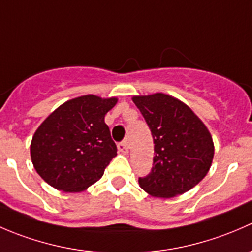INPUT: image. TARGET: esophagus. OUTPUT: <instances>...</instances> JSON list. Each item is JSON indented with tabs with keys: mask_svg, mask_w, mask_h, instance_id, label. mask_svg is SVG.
I'll use <instances>...</instances> for the list:
<instances>
[{
	"mask_svg": "<svg viewBox=\"0 0 252 252\" xmlns=\"http://www.w3.org/2000/svg\"><path fill=\"white\" fill-rule=\"evenodd\" d=\"M118 150L122 152V154L126 155L129 152L128 144H126V142H121V144H118Z\"/></svg>",
	"mask_w": 252,
	"mask_h": 252,
	"instance_id": "1",
	"label": "esophagus"
}]
</instances>
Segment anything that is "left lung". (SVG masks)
I'll return each instance as SVG.
<instances>
[{
    "label": "left lung",
    "instance_id": "8db88e82",
    "mask_svg": "<svg viewBox=\"0 0 252 252\" xmlns=\"http://www.w3.org/2000/svg\"><path fill=\"white\" fill-rule=\"evenodd\" d=\"M155 144L151 173L139 178L147 194L169 199L184 194L208 173L215 155L204 122L184 102L162 93L133 96Z\"/></svg>",
    "mask_w": 252,
    "mask_h": 252
}]
</instances>
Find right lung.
<instances>
[{"mask_svg":"<svg viewBox=\"0 0 252 252\" xmlns=\"http://www.w3.org/2000/svg\"><path fill=\"white\" fill-rule=\"evenodd\" d=\"M117 97L84 95L68 100L40 124L30 144L37 174L57 190L80 192L97 182L117 156L105 116Z\"/></svg>","mask_w":252,"mask_h":252,"instance_id":"right-lung-1","label":"right lung"}]
</instances>
